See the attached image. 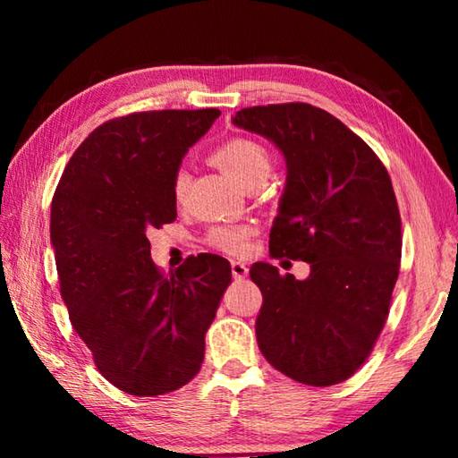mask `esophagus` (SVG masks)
Segmentation results:
<instances>
[{"label": "esophagus", "instance_id": "obj_1", "mask_svg": "<svg viewBox=\"0 0 458 458\" xmlns=\"http://www.w3.org/2000/svg\"><path fill=\"white\" fill-rule=\"evenodd\" d=\"M246 275H248V268L244 262H238V260L232 262V276H234L236 281H242V278H246Z\"/></svg>", "mask_w": 458, "mask_h": 458}]
</instances>
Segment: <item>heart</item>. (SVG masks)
I'll list each match as a JSON object with an SVG mask.
<instances>
[{
	"label": "heart",
	"mask_w": 458,
	"mask_h": 458,
	"mask_svg": "<svg viewBox=\"0 0 458 458\" xmlns=\"http://www.w3.org/2000/svg\"><path fill=\"white\" fill-rule=\"evenodd\" d=\"M212 161L224 174L240 185H250L252 182L267 180L270 174V155L267 147L248 137H232L228 141L216 147L212 151ZM174 198L182 201L188 190V172L177 169L174 175ZM252 236V228L244 224H222L208 232L206 242L216 250L232 257H242L248 250V240Z\"/></svg>",
	"instance_id": "heart-1"
}]
</instances>
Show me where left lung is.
<instances>
[{"label":"left lung","mask_w":458,"mask_h":458,"mask_svg":"<svg viewBox=\"0 0 458 458\" xmlns=\"http://www.w3.org/2000/svg\"><path fill=\"white\" fill-rule=\"evenodd\" d=\"M232 121L270 139L286 159L270 257L311 265L305 281L268 262L252 265L250 278L265 299L257 319L260 352L294 382H345L374 350L400 273L402 220L387 169L319 106H248Z\"/></svg>","instance_id":"1"}]
</instances>
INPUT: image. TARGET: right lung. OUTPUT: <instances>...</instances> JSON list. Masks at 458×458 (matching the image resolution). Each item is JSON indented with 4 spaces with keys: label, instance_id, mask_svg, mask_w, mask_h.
Returning <instances> with one entry per match:
<instances>
[{
    "label": "right lung",
    "instance_id": "right-lung-1",
    "mask_svg": "<svg viewBox=\"0 0 458 458\" xmlns=\"http://www.w3.org/2000/svg\"><path fill=\"white\" fill-rule=\"evenodd\" d=\"M218 108L145 111L103 123L68 161L52 198L60 294L97 369L131 396L180 390L201 368L230 262L190 257L165 275L147 232L177 216L174 175Z\"/></svg>",
    "mask_w": 458,
    "mask_h": 458
}]
</instances>
